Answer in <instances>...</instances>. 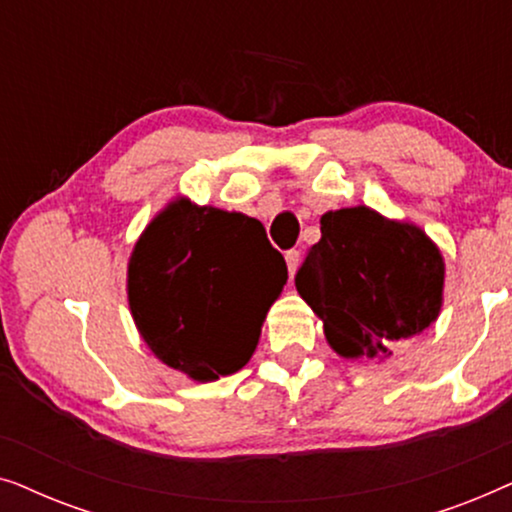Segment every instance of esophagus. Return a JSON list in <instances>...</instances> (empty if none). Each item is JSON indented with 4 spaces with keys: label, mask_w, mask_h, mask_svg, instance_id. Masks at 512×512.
Masks as SVG:
<instances>
[{
    "label": "esophagus",
    "mask_w": 512,
    "mask_h": 512,
    "mask_svg": "<svg viewBox=\"0 0 512 512\" xmlns=\"http://www.w3.org/2000/svg\"><path fill=\"white\" fill-rule=\"evenodd\" d=\"M284 258H286V268H289V275L293 277V275H296L298 265H300V251L298 249H289L284 254Z\"/></svg>",
    "instance_id": "esophagus-1"
}]
</instances>
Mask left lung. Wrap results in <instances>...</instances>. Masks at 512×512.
Segmentation results:
<instances>
[{"label": "left lung", "mask_w": 512, "mask_h": 512, "mask_svg": "<svg viewBox=\"0 0 512 512\" xmlns=\"http://www.w3.org/2000/svg\"><path fill=\"white\" fill-rule=\"evenodd\" d=\"M443 277L440 251L422 230L352 207L321 216V240L298 268L296 289L324 319L335 352L387 356L436 321Z\"/></svg>", "instance_id": "8db88e82"}]
</instances>
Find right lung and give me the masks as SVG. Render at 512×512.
I'll list each match as a JSON object with an SVG mask.
<instances>
[{
    "label": "right lung",
    "instance_id": "add662e5",
    "mask_svg": "<svg viewBox=\"0 0 512 512\" xmlns=\"http://www.w3.org/2000/svg\"><path fill=\"white\" fill-rule=\"evenodd\" d=\"M286 263L261 221L177 200L139 237L128 265L135 324L160 361L198 382L251 359Z\"/></svg>",
    "mask_w": 512,
    "mask_h": 512
}]
</instances>
